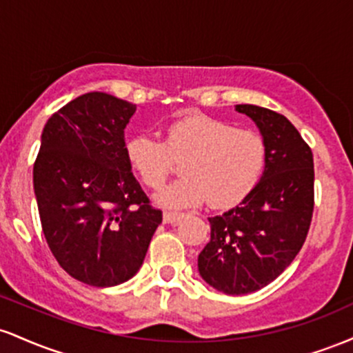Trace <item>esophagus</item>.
<instances>
[{"label":"esophagus","mask_w":353,"mask_h":353,"mask_svg":"<svg viewBox=\"0 0 353 353\" xmlns=\"http://www.w3.org/2000/svg\"><path fill=\"white\" fill-rule=\"evenodd\" d=\"M182 217H184V214H181V212H164V216H163L165 224H174V222L181 221Z\"/></svg>","instance_id":"obj_1"}]
</instances>
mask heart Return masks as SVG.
<instances>
[{"label": "heart", "mask_w": 353, "mask_h": 353, "mask_svg": "<svg viewBox=\"0 0 353 353\" xmlns=\"http://www.w3.org/2000/svg\"><path fill=\"white\" fill-rule=\"evenodd\" d=\"M124 152L132 171L149 188L163 185L174 161H185L184 177L154 194V201L168 209L196 208L205 199L212 208L239 204L261 181L267 156L257 132L205 114L172 123L164 143L149 134L129 137Z\"/></svg>", "instance_id": "heart-1"}]
</instances>
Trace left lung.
Listing matches in <instances>:
<instances>
[{"mask_svg":"<svg viewBox=\"0 0 353 353\" xmlns=\"http://www.w3.org/2000/svg\"><path fill=\"white\" fill-rule=\"evenodd\" d=\"M265 143L261 181L236 208L209 217L210 241L197 259L201 277L228 295L255 292L302 249L314 210V156L285 116L237 104Z\"/></svg>","mask_w":353,"mask_h":353,"instance_id":"left-lung-1","label":"left lung"}]
</instances>
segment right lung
<instances>
[{
	"instance_id": "obj_1",
	"label": "right lung",
	"mask_w": 353,
	"mask_h": 353,
	"mask_svg": "<svg viewBox=\"0 0 353 353\" xmlns=\"http://www.w3.org/2000/svg\"><path fill=\"white\" fill-rule=\"evenodd\" d=\"M134 112L136 104L92 91L43 129L33 184L44 237L59 265L88 285L134 277L163 222L125 159L124 129Z\"/></svg>"
}]
</instances>
